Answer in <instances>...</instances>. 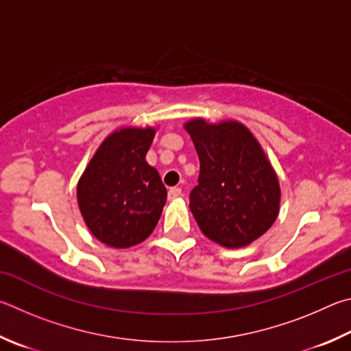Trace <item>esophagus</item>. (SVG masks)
<instances>
[{
	"label": "esophagus",
	"mask_w": 351,
	"mask_h": 351,
	"mask_svg": "<svg viewBox=\"0 0 351 351\" xmlns=\"http://www.w3.org/2000/svg\"><path fill=\"white\" fill-rule=\"evenodd\" d=\"M180 195H182V188H179V186H172L168 191L169 199H177V197H180Z\"/></svg>",
	"instance_id": "34e87169"
}]
</instances>
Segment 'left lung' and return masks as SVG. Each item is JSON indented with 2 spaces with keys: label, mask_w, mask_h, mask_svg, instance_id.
I'll return each mask as SVG.
<instances>
[{
  "label": "left lung",
  "mask_w": 351,
  "mask_h": 351,
  "mask_svg": "<svg viewBox=\"0 0 351 351\" xmlns=\"http://www.w3.org/2000/svg\"><path fill=\"white\" fill-rule=\"evenodd\" d=\"M200 172L189 210L202 232L225 248L247 247L269 230L280 189L271 165L247 128L237 121L186 123Z\"/></svg>",
  "instance_id": "left-lung-1"
}]
</instances>
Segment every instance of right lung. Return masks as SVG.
Masks as SVG:
<instances>
[{
	"mask_svg": "<svg viewBox=\"0 0 351 351\" xmlns=\"http://www.w3.org/2000/svg\"><path fill=\"white\" fill-rule=\"evenodd\" d=\"M156 131L126 128L98 147L78 183V206L98 241L112 248L143 242L156 228L166 188L146 152Z\"/></svg>",
	"mask_w": 351,
	"mask_h": 351,
	"instance_id": "add662e5",
	"label": "right lung"
}]
</instances>
